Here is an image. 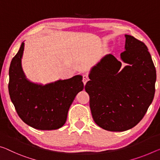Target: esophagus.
<instances>
[{
  "mask_svg": "<svg viewBox=\"0 0 160 160\" xmlns=\"http://www.w3.org/2000/svg\"><path fill=\"white\" fill-rule=\"evenodd\" d=\"M89 80V78H88V76L87 75H83V78H82V81L84 85H85L86 83H87L88 81Z\"/></svg>",
  "mask_w": 160,
  "mask_h": 160,
  "instance_id": "34e87169",
  "label": "esophagus"
}]
</instances>
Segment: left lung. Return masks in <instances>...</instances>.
Here are the masks:
<instances>
[{
	"label": "left lung",
	"instance_id": "8db88e82",
	"mask_svg": "<svg viewBox=\"0 0 160 160\" xmlns=\"http://www.w3.org/2000/svg\"><path fill=\"white\" fill-rule=\"evenodd\" d=\"M125 37L121 60L106 55L91 68L85 87L94 121L108 131L123 132L138 125L155 92L156 70L148 48L132 35Z\"/></svg>",
	"mask_w": 160,
	"mask_h": 160
}]
</instances>
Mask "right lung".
<instances>
[{"instance_id": "right-lung-1", "label": "right lung", "mask_w": 160, "mask_h": 160, "mask_svg": "<svg viewBox=\"0 0 160 160\" xmlns=\"http://www.w3.org/2000/svg\"><path fill=\"white\" fill-rule=\"evenodd\" d=\"M24 47L22 42L10 65V98L20 118L28 125L40 130H57L64 125L75 96L84 88L82 76L45 85L31 82L22 68Z\"/></svg>"}]
</instances>
